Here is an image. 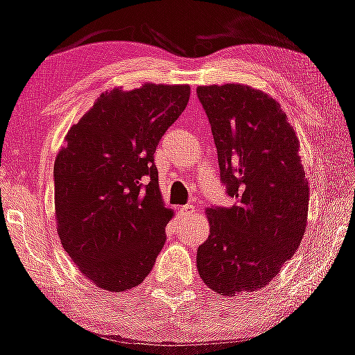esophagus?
I'll list each match as a JSON object with an SVG mask.
<instances>
[{
	"label": "esophagus",
	"mask_w": 355,
	"mask_h": 355,
	"mask_svg": "<svg viewBox=\"0 0 355 355\" xmlns=\"http://www.w3.org/2000/svg\"><path fill=\"white\" fill-rule=\"evenodd\" d=\"M192 211H193V205H184L181 208H178V213H179V215H182V216L191 215Z\"/></svg>",
	"instance_id": "esophagus-1"
}]
</instances>
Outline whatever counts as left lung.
<instances>
[{
  "instance_id": "8db88e82",
  "label": "left lung",
  "mask_w": 355,
  "mask_h": 355,
  "mask_svg": "<svg viewBox=\"0 0 355 355\" xmlns=\"http://www.w3.org/2000/svg\"><path fill=\"white\" fill-rule=\"evenodd\" d=\"M210 121L231 207L207 208L210 236L197 268L215 293L265 288L297 250L307 226L309 182L299 139L279 103L249 85L197 87Z\"/></svg>"
}]
</instances>
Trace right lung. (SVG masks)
<instances>
[{"mask_svg": "<svg viewBox=\"0 0 355 355\" xmlns=\"http://www.w3.org/2000/svg\"><path fill=\"white\" fill-rule=\"evenodd\" d=\"M189 96V85L113 89L67 130L53 169L58 234L96 288H135L163 249L173 211L153 153Z\"/></svg>", "mask_w": 355, "mask_h": 355, "instance_id": "1", "label": "right lung"}]
</instances>
